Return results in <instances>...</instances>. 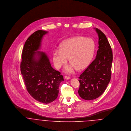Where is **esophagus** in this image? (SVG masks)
Listing matches in <instances>:
<instances>
[{
	"instance_id": "esophagus-1",
	"label": "esophagus",
	"mask_w": 131,
	"mask_h": 131,
	"mask_svg": "<svg viewBox=\"0 0 131 131\" xmlns=\"http://www.w3.org/2000/svg\"><path fill=\"white\" fill-rule=\"evenodd\" d=\"M64 78H65L66 79H67V80H69V79H71V77H69V76H67V75H66V76L64 77Z\"/></svg>"
}]
</instances>
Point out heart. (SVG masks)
<instances>
[{
	"mask_svg": "<svg viewBox=\"0 0 131 131\" xmlns=\"http://www.w3.org/2000/svg\"><path fill=\"white\" fill-rule=\"evenodd\" d=\"M95 51V43L89 38L74 37L63 41L60 48H56L52 53L54 64L59 69L67 63L69 57L71 65L65 68L68 73L85 69L89 64Z\"/></svg>",
	"mask_w": 131,
	"mask_h": 131,
	"instance_id": "1",
	"label": "heart"
}]
</instances>
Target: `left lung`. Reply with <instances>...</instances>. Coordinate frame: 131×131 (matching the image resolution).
<instances>
[{
  "label": "left lung",
  "instance_id": "obj_1",
  "mask_svg": "<svg viewBox=\"0 0 131 131\" xmlns=\"http://www.w3.org/2000/svg\"><path fill=\"white\" fill-rule=\"evenodd\" d=\"M95 30L99 38L98 49L95 59L80 75V96L87 100L97 98L105 90L111 79L112 52L105 34L99 29Z\"/></svg>",
  "mask_w": 131,
  "mask_h": 131
}]
</instances>
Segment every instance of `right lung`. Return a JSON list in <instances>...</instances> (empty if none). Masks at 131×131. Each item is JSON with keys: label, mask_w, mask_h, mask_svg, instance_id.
Returning <instances> with one entry per match:
<instances>
[{"label": "right lung", "mask_w": 131, "mask_h": 131, "mask_svg": "<svg viewBox=\"0 0 131 131\" xmlns=\"http://www.w3.org/2000/svg\"><path fill=\"white\" fill-rule=\"evenodd\" d=\"M47 31L38 30L26 40L22 51L20 72L30 95L38 101L48 104L57 98L62 75L51 66L45 53L40 49L42 39Z\"/></svg>", "instance_id": "obj_1"}]
</instances>
